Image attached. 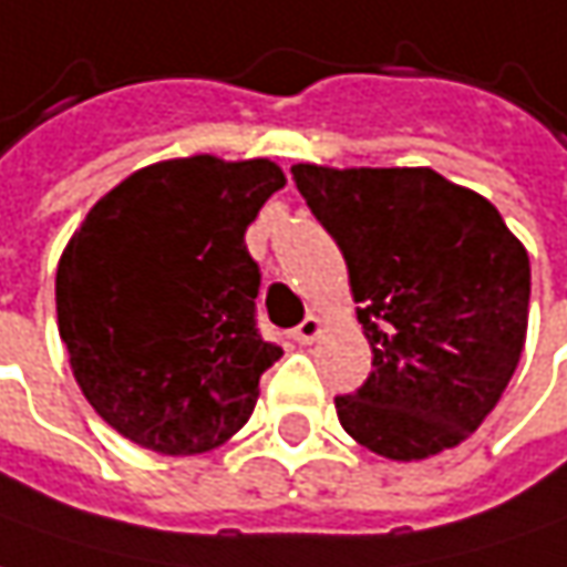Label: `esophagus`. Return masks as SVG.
<instances>
[{
	"instance_id": "34e87169",
	"label": "esophagus",
	"mask_w": 567,
	"mask_h": 567,
	"mask_svg": "<svg viewBox=\"0 0 567 567\" xmlns=\"http://www.w3.org/2000/svg\"><path fill=\"white\" fill-rule=\"evenodd\" d=\"M323 330V323H320V317H305L295 330H291V339L298 342V346H310L317 336Z\"/></svg>"
}]
</instances>
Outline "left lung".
Returning a JSON list of instances; mask_svg holds the SVG:
<instances>
[{"label":"left lung","mask_w":567,"mask_h":567,"mask_svg":"<svg viewBox=\"0 0 567 567\" xmlns=\"http://www.w3.org/2000/svg\"><path fill=\"white\" fill-rule=\"evenodd\" d=\"M313 218L342 250L371 374L336 396L374 454L422 460L480 429L524 352L529 257L498 209L431 167L295 164Z\"/></svg>","instance_id":"obj_1"}]
</instances>
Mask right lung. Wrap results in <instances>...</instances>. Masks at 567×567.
I'll return each mask as SVG.
<instances>
[{
	"label": "right lung",
	"mask_w": 567,
	"mask_h": 567,
	"mask_svg": "<svg viewBox=\"0 0 567 567\" xmlns=\"http://www.w3.org/2000/svg\"><path fill=\"white\" fill-rule=\"evenodd\" d=\"M285 186L266 158L142 167L87 212L56 269V317L94 412L148 451L225 444L282 349L257 327L244 231Z\"/></svg>",
	"instance_id": "add662e5"
}]
</instances>
